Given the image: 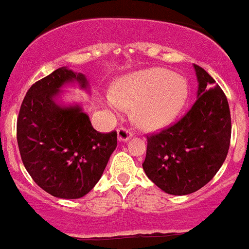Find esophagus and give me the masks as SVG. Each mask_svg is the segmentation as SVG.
Masks as SVG:
<instances>
[{
  "mask_svg": "<svg viewBox=\"0 0 249 249\" xmlns=\"http://www.w3.org/2000/svg\"><path fill=\"white\" fill-rule=\"evenodd\" d=\"M117 135H119V140L121 142H125V140L129 139L133 135V132L129 128L124 127V125H120L119 129H117Z\"/></svg>",
  "mask_w": 249,
  "mask_h": 249,
  "instance_id": "esophagus-1",
  "label": "esophagus"
}]
</instances>
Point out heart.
<instances>
[{
    "instance_id": "b5f03b06",
    "label": "heart",
    "mask_w": 249,
    "mask_h": 249,
    "mask_svg": "<svg viewBox=\"0 0 249 249\" xmlns=\"http://www.w3.org/2000/svg\"><path fill=\"white\" fill-rule=\"evenodd\" d=\"M188 98V85L181 76L161 68L128 75L107 97L112 109L135 107V119L144 127H157L179 114Z\"/></svg>"
}]
</instances>
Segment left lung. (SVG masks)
<instances>
[{
    "label": "left lung",
    "instance_id": "left-lung-1",
    "mask_svg": "<svg viewBox=\"0 0 249 249\" xmlns=\"http://www.w3.org/2000/svg\"><path fill=\"white\" fill-rule=\"evenodd\" d=\"M195 66L197 98L181 119L147 134L142 168L151 181L171 195H188L205 186L225 161L231 116L223 89Z\"/></svg>",
    "mask_w": 249,
    "mask_h": 249
}]
</instances>
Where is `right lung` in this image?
<instances>
[{
    "label": "right lung",
    "mask_w": 249,
    "mask_h": 249,
    "mask_svg": "<svg viewBox=\"0 0 249 249\" xmlns=\"http://www.w3.org/2000/svg\"><path fill=\"white\" fill-rule=\"evenodd\" d=\"M78 81L82 73L59 68L34 83L21 103L17 140L21 161L36 184L52 196L80 198L102 177L117 146V132L100 133L80 107H63L54 102L59 88Z\"/></svg>",
    "instance_id": "1"
}]
</instances>
